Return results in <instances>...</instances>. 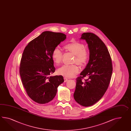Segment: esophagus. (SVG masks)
Wrapping results in <instances>:
<instances>
[{
  "mask_svg": "<svg viewBox=\"0 0 131 131\" xmlns=\"http://www.w3.org/2000/svg\"><path fill=\"white\" fill-rule=\"evenodd\" d=\"M64 82H66V81H67V80H68V78H64Z\"/></svg>",
  "mask_w": 131,
  "mask_h": 131,
  "instance_id": "34e87169",
  "label": "esophagus"
}]
</instances>
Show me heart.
Here are the masks:
<instances>
[{"label": "heart", "mask_w": 131, "mask_h": 131, "mask_svg": "<svg viewBox=\"0 0 131 131\" xmlns=\"http://www.w3.org/2000/svg\"><path fill=\"white\" fill-rule=\"evenodd\" d=\"M63 48L68 51L75 55L73 63H77L80 66H84L86 64L89 58V50L85 47V45L81 42L71 40L64 45ZM52 60L54 63L59 65L62 61L63 53L57 48L53 50L51 54ZM79 71V68L77 64L64 65L60 68L58 72L60 75L66 77H72Z\"/></svg>", "instance_id": "heart-1"}]
</instances>
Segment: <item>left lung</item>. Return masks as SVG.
I'll return each mask as SVG.
<instances>
[{
  "instance_id": "8db88e82",
  "label": "left lung",
  "mask_w": 131,
  "mask_h": 131,
  "mask_svg": "<svg viewBox=\"0 0 131 131\" xmlns=\"http://www.w3.org/2000/svg\"><path fill=\"white\" fill-rule=\"evenodd\" d=\"M81 39H85L88 44L89 60L76 79L73 96L80 105L89 106L99 101L108 88L113 71L112 60L106 46L97 35L84 32ZM86 76L88 79L83 82Z\"/></svg>"
}]
</instances>
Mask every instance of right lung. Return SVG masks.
<instances>
[{"label": "right lung", "instance_id": "1", "mask_svg": "<svg viewBox=\"0 0 131 131\" xmlns=\"http://www.w3.org/2000/svg\"><path fill=\"white\" fill-rule=\"evenodd\" d=\"M66 38L63 33L45 31L29 42L24 50L19 73L26 92L35 102H50L56 95L58 86L64 82L62 76L50 75L55 70L52 52Z\"/></svg>", "mask_w": 131, "mask_h": 131}]
</instances>
